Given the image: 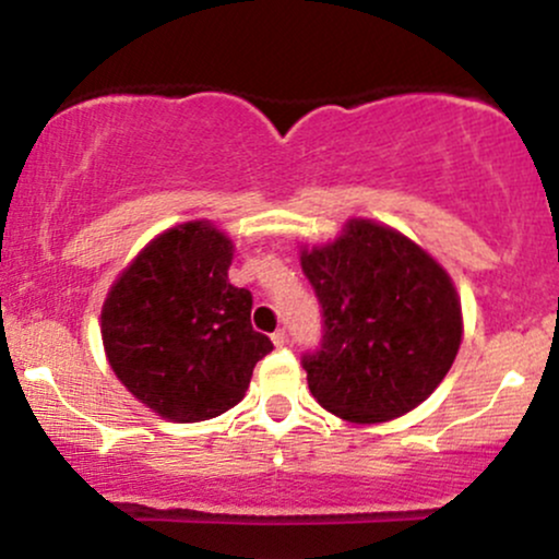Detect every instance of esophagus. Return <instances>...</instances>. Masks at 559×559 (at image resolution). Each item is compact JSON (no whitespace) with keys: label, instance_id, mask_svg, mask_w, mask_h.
<instances>
[{"label":"esophagus","instance_id":"obj_1","mask_svg":"<svg viewBox=\"0 0 559 559\" xmlns=\"http://www.w3.org/2000/svg\"><path fill=\"white\" fill-rule=\"evenodd\" d=\"M271 338H273V344H275V346H286V344H288V333H286L284 329H278V331H275Z\"/></svg>","mask_w":559,"mask_h":559}]
</instances>
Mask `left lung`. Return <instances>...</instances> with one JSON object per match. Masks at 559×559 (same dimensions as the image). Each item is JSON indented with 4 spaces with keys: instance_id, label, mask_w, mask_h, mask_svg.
Instances as JSON below:
<instances>
[{
    "instance_id": "obj_1",
    "label": "left lung",
    "mask_w": 559,
    "mask_h": 559,
    "mask_svg": "<svg viewBox=\"0 0 559 559\" xmlns=\"http://www.w3.org/2000/svg\"><path fill=\"white\" fill-rule=\"evenodd\" d=\"M323 307V338L305 352L307 386L352 423L409 413L444 381L463 342L452 278L400 230L349 221L325 247L301 252Z\"/></svg>"
}]
</instances>
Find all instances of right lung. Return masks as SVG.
Here are the masks:
<instances>
[{
  "label": "right lung",
  "mask_w": 559,
  "mask_h": 559,
  "mask_svg": "<svg viewBox=\"0 0 559 559\" xmlns=\"http://www.w3.org/2000/svg\"><path fill=\"white\" fill-rule=\"evenodd\" d=\"M234 243L213 223L159 234L120 273L102 307V342L120 383L176 423L243 400L273 342L252 329V294L228 281Z\"/></svg>",
  "instance_id": "add662e5"
}]
</instances>
